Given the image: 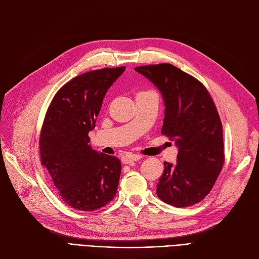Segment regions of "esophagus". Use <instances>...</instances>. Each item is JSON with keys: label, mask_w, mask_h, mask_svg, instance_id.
Returning <instances> with one entry per match:
<instances>
[{"label": "esophagus", "mask_w": 259, "mask_h": 259, "mask_svg": "<svg viewBox=\"0 0 259 259\" xmlns=\"http://www.w3.org/2000/svg\"><path fill=\"white\" fill-rule=\"evenodd\" d=\"M142 158H143V156L139 155V154H126L122 158V163L123 164H132L133 162L138 161Z\"/></svg>", "instance_id": "esophagus-1"}]
</instances>
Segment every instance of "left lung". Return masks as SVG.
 <instances>
[{"mask_svg":"<svg viewBox=\"0 0 259 259\" xmlns=\"http://www.w3.org/2000/svg\"><path fill=\"white\" fill-rule=\"evenodd\" d=\"M161 93L164 120L161 133L178 148L175 164L164 162L156 194L167 204H197L213 188L224 165L223 125L207 90L170 64L135 68Z\"/></svg>","mask_w":259,"mask_h":259,"instance_id":"left-lung-1","label":"left lung"}]
</instances>
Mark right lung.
Here are the masks:
<instances>
[{
    "instance_id": "add662e5",
    "label": "right lung",
    "mask_w": 259,
    "mask_h": 259,
    "mask_svg": "<svg viewBox=\"0 0 259 259\" xmlns=\"http://www.w3.org/2000/svg\"><path fill=\"white\" fill-rule=\"evenodd\" d=\"M125 67L83 73L55 95L41 131L42 165L48 168L61 199L80 210L105 206L116 193L121 162L91 147L104 97Z\"/></svg>"
}]
</instances>
